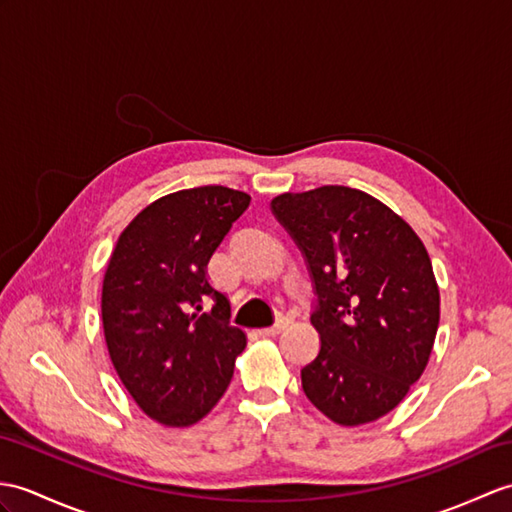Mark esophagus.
I'll return each mask as SVG.
<instances>
[{
    "instance_id": "esophagus-1",
    "label": "esophagus",
    "mask_w": 512,
    "mask_h": 512,
    "mask_svg": "<svg viewBox=\"0 0 512 512\" xmlns=\"http://www.w3.org/2000/svg\"><path fill=\"white\" fill-rule=\"evenodd\" d=\"M285 327H288V320L281 318V320H277V323L272 325V327H264V329H259V336H264V338L277 336V334H281V331H283Z\"/></svg>"
}]
</instances>
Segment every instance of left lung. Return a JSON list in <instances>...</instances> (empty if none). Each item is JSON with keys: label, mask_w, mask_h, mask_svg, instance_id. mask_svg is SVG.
Listing matches in <instances>:
<instances>
[{"label": "left lung", "mask_w": 512, "mask_h": 512, "mask_svg": "<svg viewBox=\"0 0 512 512\" xmlns=\"http://www.w3.org/2000/svg\"><path fill=\"white\" fill-rule=\"evenodd\" d=\"M270 207L316 290L320 351L301 371L305 395L338 425L377 421L430 360L441 318L430 255L406 220L360 189L323 185Z\"/></svg>", "instance_id": "8db88e82"}]
</instances>
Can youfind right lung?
<instances>
[{
    "mask_svg": "<svg viewBox=\"0 0 512 512\" xmlns=\"http://www.w3.org/2000/svg\"><path fill=\"white\" fill-rule=\"evenodd\" d=\"M251 205L222 185L154 200L122 231L102 283L111 362L137 406L168 427L198 423L229 388L246 334L207 279L211 255ZM211 295V313L201 301Z\"/></svg>",
    "mask_w": 512,
    "mask_h": 512,
    "instance_id": "add662e5",
    "label": "right lung"
}]
</instances>
